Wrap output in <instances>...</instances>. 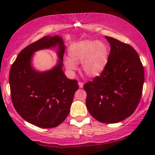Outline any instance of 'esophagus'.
I'll return each mask as SVG.
<instances>
[{
    "label": "esophagus",
    "mask_w": 155,
    "mask_h": 155,
    "mask_svg": "<svg viewBox=\"0 0 155 155\" xmlns=\"http://www.w3.org/2000/svg\"><path fill=\"white\" fill-rule=\"evenodd\" d=\"M78 84H79V87H80V88H82V87H83V86H84V84L82 83V82H78Z\"/></svg>",
    "instance_id": "obj_1"
}]
</instances>
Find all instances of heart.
I'll use <instances>...</instances> for the list:
<instances>
[{"label": "heart", "mask_w": 155, "mask_h": 155, "mask_svg": "<svg viewBox=\"0 0 155 155\" xmlns=\"http://www.w3.org/2000/svg\"><path fill=\"white\" fill-rule=\"evenodd\" d=\"M70 57H65L64 64L70 71L77 69L81 62L82 70L87 75L95 77L102 73L109 59L108 46L97 40H83L73 44L69 50Z\"/></svg>", "instance_id": "b5f03b06"}]
</instances>
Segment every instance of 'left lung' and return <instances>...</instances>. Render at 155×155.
Returning a JSON list of instances; mask_svg holds the SVG:
<instances>
[{"instance_id": "1", "label": "left lung", "mask_w": 155, "mask_h": 155, "mask_svg": "<svg viewBox=\"0 0 155 155\" xmlns=\"http://www.w3.org/2000/svg\"><path fill=\"white\" fill-rule=\"evenodd\" d=\"M107 64L100 76L84 85L86 106L95 119L116 124L132 115L140 100L144 68L134 48L110 37Z\"/></svg>"}]
</instances>
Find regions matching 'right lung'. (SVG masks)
Returning <instances> with one entry per match:
<instances>
[{"instance_id":"right-lung-1","label":"right lung","mask_w":155,"mask_h":155,"mask_svg":"<svg viewBox=\"0 0 155 155\" xmlns=\"http://www.w3.org/2000/svg\"><path fill=\"white\" fill-rule=\"evenodd\" d=\"M56 48V65L38 71L32 61L34 53ZM65 48L58 35L46 36L21 51L12 63L9 75L12 104L21 117L42 128H51L63 122L69 114L78 82L70 80L63 71Z\"/></svg>"}]
</instances>
